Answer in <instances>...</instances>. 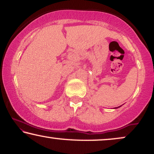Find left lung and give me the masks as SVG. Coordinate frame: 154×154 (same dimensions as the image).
Returning <instances> with one entry per match:
<instances>
[{"mask_svg":"<svg viewBox=\"0 0 154 154\" xmlns=\"http://www.w3.org/2000/svg\"><path fill=\"white\" fill-rule=\"evenodd\" d=\"M122 106H118V107H116V108H114V109H117V108H119V107H121Z\"/></svg>","mask_w":154,"mask_h":154,"instance_id":"obj_1","label":"left lung"}]
</instances>
